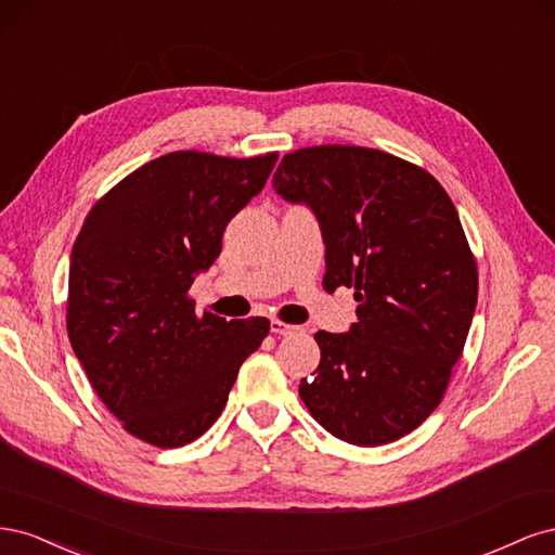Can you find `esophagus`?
Listing matches in <instances>:
<instances>
[{
    "label": "esophagus",
    "instance_id": "esophagus-1",
    "mask_svg": "<svg viewBox=\"0 0 555 555\" xmlns=\"http://www.w3.org/2000/svg\"><path fill=\"white\" fill-rule=\"evenodd\" d=\"M271 333H275V335H296V333H300V326H292V324H284V322H278V319H273Z\"/></svg>",
    "mask_w": 555,
    "mask_h": 555
}]
</instances>
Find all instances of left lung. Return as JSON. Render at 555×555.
<instances>
[{
	"label": "left lung",
	"mask_w": 555,
	"mask_h": 555,
	"mask_svg": "<svg viewBox=\"0 0 555 555\" xmlns=\"http://www.w3.org/2000/svg\"><path fill=\"white\" fill-rule=\"evenodd\" d=\"M275 192L306 204L326 245L324 289L354 287L357 322L314 333L322 361L298 393L331 435L377 447L440 405L477 306V263L442 184L373 147L284 155Z\"/></svg>",
	"instance_id": "1"
}]
</instances>
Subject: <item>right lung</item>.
<instances>
[{
    "instance_id": "obj_1",
    "label": "right lung",
    "mask_w": 555,
    "mask_h": 555,
    "mask_svg": "<svg viewBox=\"0 0 555 555\" xmlns=\"http://www.w3.org/2000/svg\"><path fill=\"white\" fill-rule=\"evenodd\" d=\"M275 162L169 153L117 182L82 222L66 331L92 389L133 438L176 449L204 435L271 331L266 317H198L188 292Z\"/></svg>"
}]
</instances>
